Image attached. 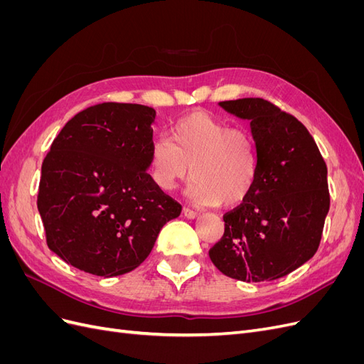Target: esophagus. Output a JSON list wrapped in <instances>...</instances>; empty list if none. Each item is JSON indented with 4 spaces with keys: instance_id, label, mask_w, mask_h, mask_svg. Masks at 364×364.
Masks as SVG:
<instances>
[{
    "instance_id": "esophagus-1",
    "label": "esophagus",
    "mask_w": 364,
    "mask_h": 364,
    "mask_svg": "<svg viewBox=\"0 0 364 364\" xmlns=\"http://www.w3.org/2000/svg\"><path fill=\"white\" fill-rule=\"evenodd\" d=\"M183 215L186 217V218H197V217H200V213H197V211H194V209H191V208H183Z\"/></svg>"
}]
</instances>
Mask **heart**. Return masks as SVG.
I'll return each instance as SVG.
<instances>
[{"label": "heart", "instance_id": "obj_1", "mask_svg": "<svg viewBox=\"0 0 364 364\" xmlns=\"http://www.w3.org/2000/svg\"><path fill=\"white\" fill-rule=\"evenodd\" d=\"M191 174L190 194L196 202L243 203L257 182L255 139L209 112L188 114L174 124L171 141L162 138L151 146L150 176L159 190L171 191Z\"/></svg>", "mask_w": 364, "mask_h": 364}]
</instances>
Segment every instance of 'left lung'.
<instances>
[{"label": "left lung", "instance_id": "8db88e82", "mask_svg": "<svg viewBox=\"0 0 364 364\" xmlns=\"http://www.w3.org/2000/svg\"><path fill=\"white\" fill-rule=\"evenodd\" d=\"M249 119L258 174L247 199L223 215L225 234L209 250L226 277L273 281L313 258L329 211L328 168L310 132L264 98L220 102Z\"/></svg>", "mask_w": 364, "mask_h": 364}]
</instances>
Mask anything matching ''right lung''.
Listing matches in <instances>:
<instances>
[{
	"label": "right lung",
	"mask_w": 364,
	"mask_h": 364,
	"mask_svg": "<svg viewBox=\"0 0 364 364\" xmlns=\"http://www.w3.org/2000/svg\"><path fill=\"white\" fill-rule=\"evenodd\" d=\"M155 109L100 103L74 115L42 162L38 209L48 247L97 277L136 269L182 206L153 183Z\"/></svg>",
	"instance_id": "right-lung-1"
}]
</instances>
